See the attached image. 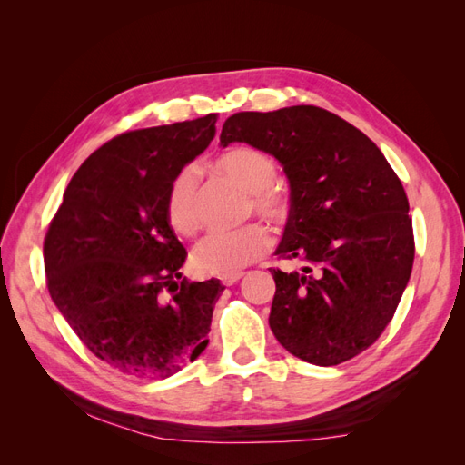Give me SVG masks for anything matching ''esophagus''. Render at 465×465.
<instances>
[{
	"instance_id": "esophagus-1",
	"label": "esophagus",
	"mask_w": 465,
	"mask_h": 465,
	"mask_svg": "<svg viewBox=\"0 0 465 465\" xmlns=\"http://www.w3.org/2000/svg\"><path fill=\"white\" fill-rule=\"evenodd\" d=\"M242 275H244V273H234V275H223V277H221V281H223V285H227V287H231V285L238 283V281H241V279H242Z\"/></svg>"
}]
</instances>
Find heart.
<instances>
[{"label":"heart","instance_id":"b5f03b06","mask_svg":"<svg viewBox=\"0 0 465 465\" xmlns=\"http://www.w3.org/2000/svg\"><path fill=\"white\" fill-rule=\"evenodd\" d=\"M215 168L248 193V211L270 223H283L289 213L287 192L275 182L277 166L270 154L254 147H232L215 159ZM166 221L180 236H192L200 227L198 176L182 168L166 193ZM272 248V234L260 223L242 229L213 232L195 246L193 270L203 275H234L262 260Z\"/></svg>","mask_w":465,"mask_h":465}]
</instances>
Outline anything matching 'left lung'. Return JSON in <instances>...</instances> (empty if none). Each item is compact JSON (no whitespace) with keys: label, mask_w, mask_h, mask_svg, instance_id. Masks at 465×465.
<instances>
[{"label":"left lung","mask_w":465,"mask_h":465,"mask_svg":"<svg viewBox=\"0 0 465 465\" xmlns=\"http://www.w3.org/2000/svg\"><path fill=\"white\" fill-rule=\"evenodd\" d=\"M272 154L289 182L277 256L312 267L273 270L270 328L291 355L333 367L371 347L411 275L410 202L386 157L355 125L318 106L238 112L221 145Z\"/></svg>","instance_id":"1"}]
</instances>
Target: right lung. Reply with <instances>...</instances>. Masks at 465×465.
<instances>
[{
    "label": "right lung",
    "instance_id": "add662e5",
    "mask_svg": "<svg viewBox=\"0 0 465 465\" xmlns=\"http://www.w3.org/2000/svg\"><path fill=\"white\" fill-rule=\"evenodd\" d=\"M215 114L110 139L79 166L45 241L54 304L112 369L168 378L198 359L223 292L182 282L188 252L166 221L174 176L215 137Z\"/></svg>",
    "mask_w": 465,
    "mask_h": 465
}]
</instances>
